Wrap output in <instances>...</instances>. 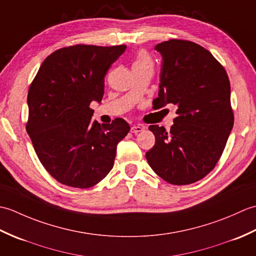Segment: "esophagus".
<instances>
[{"mask_svg": "<svg viewBox=\"0 0 256 256\" xmlns=\"http://www.w3.org/2000/svg\"><path fill=\"white\" fill-rule=\"evenodd\" d=\"M144 130H145V128L142 126V125H133V126L131 128V132L134 134H138L140 132L144 131Z\"/></svg>", "mask_w": 256, "mask_h": 256, "instance_id": "obj_1", "label": "esophagus"}]
</instances>
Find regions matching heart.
I'll return each instance as SVG.
<instances>
[{"label":"heart","mask_w":256,"mask_h":256,"mask_svg":"<svg viewBox=\"0 0 256 256\" xmlns=\"http://www.w3.org/2000/svg\"><path fill=\"white\" fill-rule=\"evenodd\" d=\"M135 66H152V59L148 54L140 52L133 62V67Z\"/></svg>","instance_id":"1"}]
</instances>
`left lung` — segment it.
Listing matches in <instances>:
<instances>
[{"label": "left lung", "mask_w": 256, "mask_h": 256, "mask_svg": "<svg viewBox=\"0 0 256 256\" xmlns=\"http://www.w3.org/2000/svg\"><path fill=\"white\" fill-rule=\"evenodd\" d=\"M162 57L158 98L153 108L177 106L170 131L150 125L155 145L146 160L172 184H188L214 170L233 128L231 88L224 68L192 42L170 40L155 46Z\"/></svg>", "instance_id": "1"}]
</instances>
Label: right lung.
<instances>
[{
	"instance_id": "right-lung-1",
	"label": "right lung",
	"mask_w": 256,
	"mask_h": 256,
	"mask_svg": "<svg viewBox=\"0 0 256 256\" xmlns=\"http://www.w3.org/2000/svg\"><path fill=\"white\" fill-rule=\"evenodd\" d=\"M126 46L76 45L48 56L27 94L26 131L46 170L60 184L90 188L112 170L116 146L130 132L118 118L92 121L90 103H100L104 76Z\"/></svg>"
}]
</instances>
